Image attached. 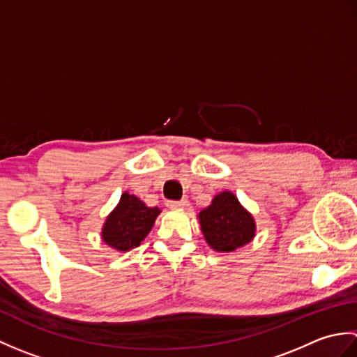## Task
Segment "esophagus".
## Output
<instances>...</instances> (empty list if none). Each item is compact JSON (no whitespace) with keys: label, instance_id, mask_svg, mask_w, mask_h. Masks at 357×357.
<instances>
[{"label":"esophagus","instance_id":"esophagus-1","mask_svg":"<svg viewBox=\"0 0 357 357\" xmlns=\"http://www.w3.org/2000/svg\"><path fill=\"white\" fill-rule=\"evenodd\" d=\"M188 206V199H181V201H169L167 202V207L170 208H183Z\"/></svg>","mask_w":357,"mask_h":357}]
</instances>
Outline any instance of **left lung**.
I'll list each match as a JSON object with an SVG mask.
<instances>
[{"mask_svg": "<svg viewBox=\"0 0 357 357\" xmlns=\"http://www.w3.org/2000/svg\"><path fill=\"white\" fill-rule=\"evenodd\" d=\"M199 221L206 241L216 252L229 253L248 244L256 230L252 215L230 192L215 196L211 206L199 213Z\"/></svg>", "mask_w": 357, "mask_h": 357, "instance_id": "obj_1", "label": "left lung"}]
</instances>
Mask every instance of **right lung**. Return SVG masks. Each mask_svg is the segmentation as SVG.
<instances>
[{
	"mask_svg": "<svg viewBox=\"0 0 357 357\" xmlns=\"http://www.w3.org/2000/svg\"><path fill=\"white\" fill-rule=\"evenodd\" d=\"M161 213L158 207H147L135 195L124 193L118 207L112 211L102 229V239L107 245L127 252L139 247Z\"/></svg>",
	"mask_w": 357,
	"mask_h": 357,
	"instance_id": "right-lung-1",
	"label": "right lung"
}]
</instances>
